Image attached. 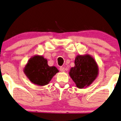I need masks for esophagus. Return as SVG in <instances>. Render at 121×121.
Here are the masks:
<instances>
[{
    "mask_svg": "<svg viewBox=\"0 0 121 121\" xmlns=\"http://www.w3.org/2000/svg\"><path fill=\"white\" fill-rule=\"evenodd\" d=\"M59 70H60V71L61 72H64L65 71V67H60L59 68Z\"/></svg>",
    "mask_w": 121,
    "mask_h": 121,
    "instance_id": "34e87169",
    "label": "esophagus"
}]
</instances>
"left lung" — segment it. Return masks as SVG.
<instances>
[{"mask_svg":"<svg viewBox=\"0 0 121 121\" xmlns=\"http://www.w3.org/2000/svg\"><path fill=\"white\" fill-rule=\"evenodd\" d=\"M98 75V66L95 60L88 55H78L75 60V66L71 69L70 76L79 88L91 84Z\"/></svg>","mask_w":121,"mask_h":121,"instance_id":"obj_1","label":"left lung"}]
</instances>
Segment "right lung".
<instances>
[{
  "mask_svg": "<svg viewBox=\"0 0 121 121\" xmlns=\"http://www.w3.org/2000/svg\"><path fill=\"white\" fill-rule=\"evenodd\" d=\"M57 72L59 71L55 67L49 66L47 60L40 56L31 58L24 69L30 81L40 86L48 84Z\"/></svg>",
  "mask_w": 121,
  "mask_h": 121,
  "instance_id": "right-lung-1",
  "label": "right lung"
}]
</instances>
